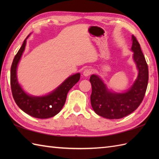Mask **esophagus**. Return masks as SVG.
<instances>
[{"label": "esophagus", "mask_w": 159, "mask_h": 159, "mask_svg": "<svg viewBox=\"0 0 159 159\" xmlns=\"http://www.w3.org/2000/svg\"><path fill=\"white\" fill-rule=\"evenodd\" d=\"M92 73V70L90 68H87L83 71V75L85 76H88Z\"/></svg>", "instance_id": "1"}]
</instances>
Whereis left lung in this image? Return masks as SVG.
<instances>
[{
	"label": "left lung",
	"mask_w": 159,
	"mask_h": 159,
	"mask_svg": "<svg viewBox=\"0 0 159 159\" xmlns=\"http://www.w3.org/2000/svg\"><path fill=\"white\" fill-rule=\"evenodd\" d=\"M131 50L133 59L139 71L134 84L124 93L111 92L102 80L97 75L90 76L92 92L91 104L93 111L100 116L107 119H120L136 110L142 102L148 83V67L139 43L132 35Z\"/></svg>",
	"instance_id": "8db88e82"
}]
</instances>
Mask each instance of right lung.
<instances>
[{
    "label": "right lung",
    "instance_id": "add662e5",
    "mask_svg": "<svg viewBox=\"0 0 159 159\" xmlns=\"http://www.w3.org/2000/svg\"><path fill=\"white\" fill-rule=\"evenodd\" d=\"M17 52L11 67V88L13 99L20 109L29 116L39 119H46L56 116L65 104L67 94L70 89L78 83L80 74L77 73L69 76L57 89L44 96H29L20 87L18 82L16 71L18 64L25 49L26 39Z\"/></svg>",
    "mask_w": 159,
    "mask_h": 159
}]
</instances>
